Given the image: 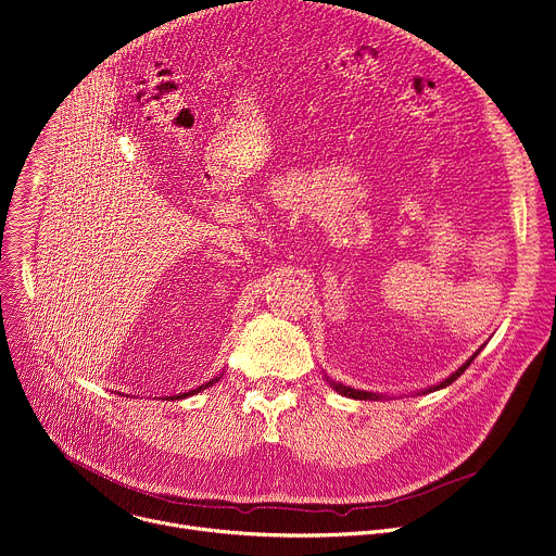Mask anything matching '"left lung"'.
Wrapping results in <instances>:
<instances>
[{
    "label": "left lung",
    "instance_id": "8db88e82",
    "mask_svg": "<svg viewBox=\"0 0 556 556\" xmlns=\"http://www.w3.org/2000/svg\"><path fill=\"white\" fill-rule=\"evenodd\" d=\"M479 352H481V348L475 352V355H472V357H470V359H468V362H466V364H464L459 370H454V372H452L447 379H443L439 386H432V388H428L426 392H434V390H439V388H445V386H450L452 381H457V379H459V377L466 372V368H468V366L475 362V357L479 355ZM328 383H330V386H332V388H334L339 394H343V396H350V399H364V401H366V399H372V401H375V399H381V396H379V394H375V392H366V390H357V388H350V386H343V383H334V381H330V379H328ZM426 392H424V394H426Z\"/></svg>",
    "mask_w": 556,
    "mask_h": 556
}]
</instances>
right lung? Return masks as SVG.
<instances>
[{"label":"right lung","mask_w":556,"mask_h":556,"mask_svg":"<svg viewBox=\"0 0 556 556\" xmlns=\"http://www.w3.org/2000/svg\"><path fill=\"white\" fill-rule=\"evenodd\" d=\"M219 381V377L217 379H213V381H208V383H204V386H199L197 390H190V392H184V394H177V396H170V399H184V396H188V394H197V392H201V390H206L208 386H213V383H217Z\"/></svg>","instance_id":"add662e5"}]
</instances>
